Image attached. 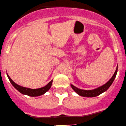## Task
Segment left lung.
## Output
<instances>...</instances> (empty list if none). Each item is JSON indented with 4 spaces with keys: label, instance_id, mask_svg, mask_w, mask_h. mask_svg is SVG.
Segmentation results:
<instances>
[{
    "label": "left lung",
    "instance_id": "obj_1",
    "mask_svg": "<svg viewBox=\"0 0 126 126\" xmlns=\"http://www.w3.org/2000/svg\"><path fill=\"white\" fill-rule=\"evenodd\" d=\"M118 72V66L116 68V71H115V73H114L113 76H112L111 79L107 82L104 85L101 86V87L97 88L94 89V90H81V89L77 88V87H74L72 85H71V87L73 89L74 91L76 93H77L79 95L81 96H83V97H96V96H99L102 93L105 92V91L109 89V88L111 86L112 83L113 82L114 80H115V77H116V74Z\"/></svg>",
    "mask_w": 126,
    "mask_h": 126
}]
</instances>
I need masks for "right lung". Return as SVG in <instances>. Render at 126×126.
I'll return each instance as SVG.
<instances>
[{"label":"right lung","mask_w":126,"mask_h":126,"mask_svg":"<svg viewBox=\"0 0 126 126\" xmlns=\"http://www.w3.org/2000/svg\"><path fill=\"white\" fill-rule=\"evenodd\" d=\"M7 76H8L9 80H10V82H11V83L12 84V85L13 86L17 91H19L21 93L23 94L27 95V96H32V97L39 96L42 94H44L45 93H46L47 91L50 88V87H51L52 86V80H51L49 83H48L47 85H46L45 87H43L42 88H40L37 89H31L29 88H25L21 87V86L20 85H18L16 84V83H15V82L11 80V79L10 78V76L8 75V74H7Z\"/></svg>","instance_id":"right-lung-1"}]
</instances>
